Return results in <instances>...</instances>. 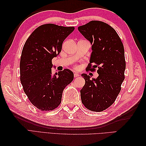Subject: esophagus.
Returning <instances> with one entry per match:
<instances>
[{
  "label": "esophagus",
  "instance_id": "34e87169",
  "mask_svg": "<svg viewBox=\"0 0 146 146\" xmlns=\"http://www.w3.org/2000/svg\"><path fill=\"white\" fill-rule=\"evenodd\" d=\"M80 75H78V74H77L76 73H74V76H75V77H78V76H79Z\"/></svg>",
  "mask_w": 146,
  "mask_h": 146
}]
</instances>
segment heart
<instances>
[{
	"mask_svg": "<svg viewBox=\"0 0 146 146\" xmlns=\"http://www.w3.org/2000/svg\"><path fill=\"white\" fill-rule=\"evenodd\" d=\"M78 68H78V66H76V67H75V69H76V70H77V69H78Z\"/></svg>",
	"mask_w": 146,
	"mask_h": 146,
	"instance_id": "obj_1",
	"label": "heart"
}]
</instances>
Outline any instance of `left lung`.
<instances>
[{
  "instance_id": "obj_1",
  "label": "left lung",
  "mask_w": 146,
  "mask_h": 146,
  "mask_svg": "<svg viewBox=\"0 0 146 146\" xmlns=\"http://www.w3.org/2000/svg\"><path fill=\"white\" fill-rule=\"evenodd\" d=\"M78 29L92 45L86 70L94 71L98 68L99 75L92 80L82 75L85 80L80 90L82 104L90 110L102 111L114 103L120 92L125 78L124 48L115 30L104 22L92 21Z\"/></svg>"
}]
</instances>
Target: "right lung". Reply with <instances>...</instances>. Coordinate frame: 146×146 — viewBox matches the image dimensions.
I'll list each match as a JSON object with an SVG mask.
<instances>
[{
	"mask_svg": "<svg viewBox=\"0 0 146 146\" xmlns=\"http://www.w3.org/2000/svg\"><path fill=\"white\" fill-rule=\"evenodd\" d=\"M75 27L46 24L36 28L27 39L20 61V80L31 104L42 111L60 105L65 87L73 80L71 70L52 74V59L61 52L64 40Z\"/></svg>",
	"mask_w": 146,
	"mask_h": 146,
	"instance_id": "obj_1",
	"label": "right lung"
}]
</instances>
